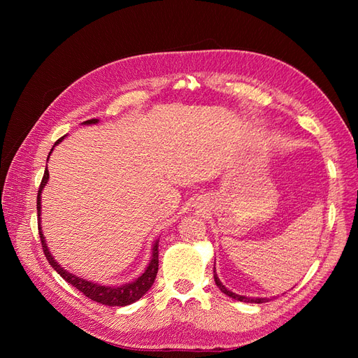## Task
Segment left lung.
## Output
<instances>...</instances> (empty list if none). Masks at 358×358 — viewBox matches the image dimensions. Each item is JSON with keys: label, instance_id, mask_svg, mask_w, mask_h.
Segmentation results:
<instances>
[{"label": "left lung", "instance_id": "1", "mask_svg": "<svg viewBox=\"0 0 358 358\" xmlns=\"http://www.w3.org/2000/svg\"><path fill=\"white\" fill-rule=\"evenodd\" d=\"M213 278H215V284H216V287H218L224 294H227L229 297H231V299H236V300H239V301H246V303H266V301H268L267 299H252V297H245V296H239V294H236V292H231L230 289H227L222 284H221V280H220V278H218V275H216V272L213 270Z\"/></svg>", "mask_w": 358, "mask_h": 358}]
</instances>
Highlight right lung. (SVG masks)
I'll return each mask as SVG.
<instances>
[{"instance_id": "add662e5", "label": "right lung", "mask_w": 358, "mask_h": 358, "mask_svg": "<svg viewBox=\"0 0 358 358\" xmlns=\"http://www.w3.org/2000/svg\"><path fill=\"white\" fill-rule=\"evenodd\" d=\"M96 122H99V119H88V121H85L83 124H96ZM64 137H66V136H64ZM64 137L58 138L57 142H55V145H53V148H55ZM53 148L50 149V152L53 150ZM48 159H49V157H48ZM48 179H49V171L46 169L45 170V175H43V179H41V183H40L38 192H37L38 222H40V212H41L40 210L41 209V200H40L41 199V189L48 183ZM38 234H40V242H41L43 252H45L49 264L53 268H55L57 272L61 275V278L66 279L69 284H71L73 287L78 288L88 299H91V300H94L96 303H101V305H106V306H127V305H131V303L137 301L140 297H142L145 292H148V289L152 287L154 280L157 278V273H158V241L154 245L152 259H150V263L146 267L145 273L142 276L137 278L134 282H131V284H124V285H119V287H106V285H99V284L90 282V280H86L83 278H78L76 275L67 272V270H64L55 262V259H53V257L50 255L49 249L46 246V242H45V236H43V233H41L40 224H38Z\"/></svg>"}]
</instances>
